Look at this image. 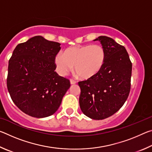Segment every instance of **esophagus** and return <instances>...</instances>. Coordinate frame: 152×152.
Listing matches in <instances>:
<instances>
[{"label": "esophagus", "mask_w": 152, "mask_h": 152, "mask_svg": "<svg viewBox=\"0 0 152 152\" xmlns=\"http://www.w3.org/2000/svg\"><path fill=\"white\" fill-rule=\"evenodd\" d=\"M70 83H71L72 84H76V81L74 80H73L72 78H70Z\"/></svg>", "instance_id": "obj_1"}]
</instances>
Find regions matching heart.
Returning a JSON list of instances; mask_svg holds the SVG:
<instances>
[{"label":"heart","instance_id":"b5f03b06","mask_svg":"<svg viewBox=\"0 0 152 152\" xmlns=\"http://www.w3.org/2000/svg\"><path fill=\"white\" fill-rule=\"evenodd\" d=\"M105 58L106 53L101 45H88L66 49L64 54L59 53L56 55L55 63L61 75H66L74 66L80 78L88 79L101 71Z\"/></svg>","mask_w":152,"mask_h":152}]
</instances>
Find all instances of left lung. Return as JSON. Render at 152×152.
Instances as JSON below:
<instances>
[{
    "instance_id": "8db88e82",
    "label": "left lung",
    "mask_w": 152,
    "mask_h": 152,
    "mask_svg": "<svg viewBox=\"0 0 152 152\" xmlns=\"http://www.w3.org/2000/svg\"><path fill=\"white\" fill-rule=\"evenodd\" d=\"M106 53L104 66L96 75L78 82L81 92L79 104L82 113L101 120L117 112L127 99L131 89L132 63L124 46L112 38L100 36Z\"/></svg>"
}]
</instances>
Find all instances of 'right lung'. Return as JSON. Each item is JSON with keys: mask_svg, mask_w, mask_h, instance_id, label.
Returning a JSON list of instances; mask_svg holds the SVG:
<instances>
[{"mask_svg": "<svg viewBox=\"0 0 152 152\" xmlns=\"http://www.w3.org/2000/svg\"><path fill=\"white\" fill-rule=\"evenodd\" d=\"M60 43L35 36L19 43L9 61L7 85L14 103L25 114L43 118L53 115L70 86L55 70Z\"/></svg>", "mask_w": 152, "mask_h": 152, "instance_id": "add662e5", "label": "right lung"}]
</instances>
